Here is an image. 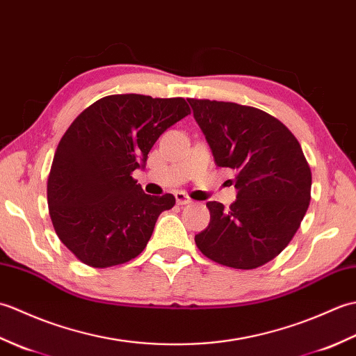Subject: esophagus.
I'll use <instances>...</instances> for the list:
<instances>
[{
	"label": "esophagus",
	"mask_w": 356,
	"mask_h": 356,
	"mask_svg": "<svg viewBox=\"0 0 356 356\" xmlns=\"http://www.w3.org/2000/svg\"><path fill=\"white\" fill-rule=\"evenodd\" d=\"M174 195H176L177 205H188V203L193 202L190 197H188V194H185L184 191H177Z\"/></svg>",
	"instance_id": "obj_1"
}]
</instances>
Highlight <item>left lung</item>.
<instances>
[{"label": "left lung", "instance_id": "8db88e82", "mask_svg": "<svg viewBox=\"0 0 356 356\" xmlns=\"http://www.w3.org/2000/svg\"><path fill=\"white\" fill-rule=\"evenodd\" d=\"M217 166L236 171L237 200L208 202L211 220L195 236L203 255L234 269H254L283 251L311 202L312 174L289 128L259 108L188 99Z\"/></svg>", "mask_w": 356, "mask_h": 356}]
</instances>
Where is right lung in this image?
<instances>
[{
  "instance_id": "add662e5",
  "label": "right lung",
  "mask_w": 356,
  "mask_h": 356,
  "mask_svg": "<svg viewBox=\"0 0 356 356\" xmlns=\"http://www.w3.org/2000/svg\"><path fill=\"white\" fill-rule=\"evenodd\" d=\"M190 113L184 97L131 93L105 96L73 120L53 157L47 202L53 228L78 260L110 268L145 249L176 199L145 194L131 174L145 166L159 136Z\"/></svg>"
}]
</instances>
